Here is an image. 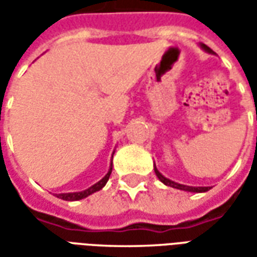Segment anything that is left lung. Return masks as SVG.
<instances>
[{"instance_id": "8db88e82", "label": "left lung", "mask_w": 257, "mask_h": 257, "mask_svg": "<svg viewBox=\"0 0 257 257\" xmlns=\"http://www.w3.org/2000/svg\"><path fill=\"white\" fill-rule=\"evenodd\" d=\"M199 47L204 49L205 52L210 53V55H213V51L210 49L209 47H206L205 44H199ZM154 172H156L157 178L161 180L162 183L165 184V186H169V187H173V189H178V190H183V191H189V193H205V191H208L210 190V187H194V186H186V184H180V183H176V182H173L171 179L165 178L164 175H162L158 169H157L156 164H154Z\"/></svg>"}]
</instances>
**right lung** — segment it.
Instances as JSON below:
<instances>
[{"instance_id": "obj_1", "label": "right lung", "mask_w": 257, "mask_h": 257, "mask_svg": "<svg viewBox=\"0 0 257 257\" xmlns=\"http://www.w3.org/2000/svg\"><path fill=\"white\" fill-rule=\"evenodd\" d=\"M112 156H114V151H112ZM112 171V161L110 162V168H108V172L106 173V176L103 179H100L97 183H95L93 186H90L89 189L84 190V191H77V193H62V194H56V197L60 199H64V201H78V199L86 198L88 195L90 194L96 193V191H99L101 190L104 186H106L107 180L110 178V175H111Z\"/></svg>"}]
</instances>
